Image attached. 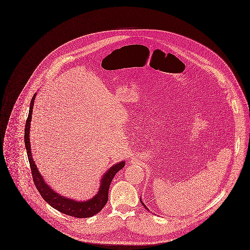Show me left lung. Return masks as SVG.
Listing matches in <instances>:
<instances>
[{
    "label": "left lung",
    "instance_id": "left-lung-1",
    "mask_svg": "<svg viewBox=\"0 0 250 250\" xmlns=\"http://www.w3.org/2000/svg\"><path fill=\"white\" fill-rule=\"evenodd\" d=\"M141 203H142V204H143V206H144V207H145V208H147V207H146V206H145V205H144V203H143V202H141Z\"/></svg>",
    "mask_w": 250,
    "mask_h": 250
}]
</instances>
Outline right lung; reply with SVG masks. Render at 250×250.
Here are the masks:
<instances>
[{"label": "right lung", "instance_id": "add662e5", "mask_svg": "<svg viewBox=\"0 0 250 250\" xmlns=\"http://www.w3.org/2000/svg\"><path fill=\"white\" fill-rule=\"evenodd\" d=\"M36 99V95H34L33 99L31 100L30 104V110H29V115L26 121V125H25V134H24V141H25V146L27 150V154H28V159L30 162V167H31V172L33 176V181L34 184L39 190L40 194L42 197L45 200L51 207L56 208L57 210L70 215L74 216L77 218H85V217H91L103 208V207L106 205L108 202V190L111 185V182L114 178V176L119 172L124 166H125V161H122L118 164H115L113 167H111L102 177L101 179V184H100V190L98 191L97 195L93 199L88 200L85 202H78L74 200L68 199L63 196H61L60 194L56 193L54 190H52L50 187L46 185L41 176L35 161L32 157V152H31V146H30V125H31V120H32V113H33V106H34V101Z\"/></svg>", "mask_w": 250, "mask_h": 250}]
</instances>
